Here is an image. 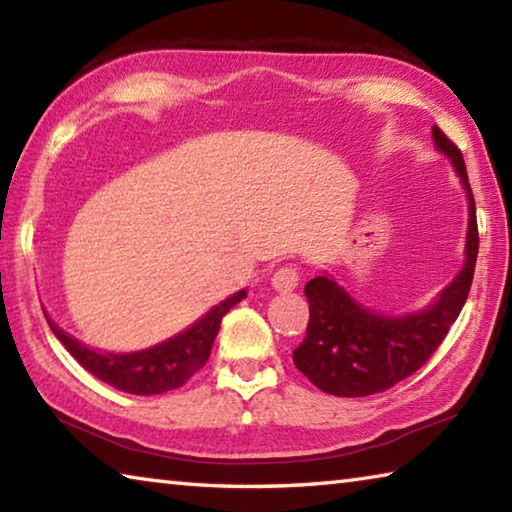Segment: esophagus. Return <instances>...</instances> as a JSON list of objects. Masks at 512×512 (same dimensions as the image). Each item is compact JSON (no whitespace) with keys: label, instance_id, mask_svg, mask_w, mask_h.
Returning a JSON list of instances; mask_svg holds the SVG:
<instances>
[{"label":"esophagus","instance_id":"1","mask_svg":"<svg viewBox=\"0 0 512 512\" xmlns=\"http://www.w3.org/2000/svg\"><path fill=\"white\" fill-rule=\"evenodd\" d=\"M298 282H300V271H298V266H293V264L277 268V271L273 273V280H271L273 289L284 291V293L296 289Z\"/></svg>","mask_w":512,"mask_h":512}]
</instances>
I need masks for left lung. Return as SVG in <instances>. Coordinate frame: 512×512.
I'll use <instances>...</instances> for the list:
<instances>
[{"label":"left lung","instance_id":"1","mask_svg":"<svg viewBox=\"0 0 512 512\" xmlns=\"http://www.w3.org/2000/svg\"><path fill=\"white\" fill-rule=\"evenodd\" d=\"M431 133L433 142L461 176L470 203L463 271L429 309L406 316L372 314L327 275L309 280L305 284L309 300L307 336L293 350V363L323 393L366 397L384 393L397 381L411 377L443 343L470 293L479 255L474 196L461 149L438 126H433Z\"/></svg>","mask_w":512,"mask_h":512}]
</instances>
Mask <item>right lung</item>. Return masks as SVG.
Segmentation results:
<instances>
[{"label": "right lung", "instance_id": "obj_1", "mask_svg": "<svg viewBox=\"0 0 512 512\" xmlns=\"http://www.w3.org/2000/svg\"><path fill=\"white\" fill-rule=\"evenodd\" d=\"M244 298L246 291H239L207 311L201 320H196L192 327H187L185 332L173 336V339L131 354L90 350L76 341L74 336H69L58 325L51 323V320H47V323L67 352L97 379L124 393L160 395L180 388L194 372L205 366L223 316Z\"/></svg>", "mask_w": 512, "mask_h": 512}]
</instances>
